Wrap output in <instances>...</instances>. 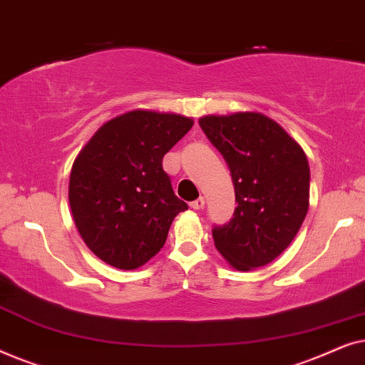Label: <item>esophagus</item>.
I'll return each mask as SVG.
<instances>
[{
    "label": "esophagus",
    "instance_id": "1",
    "mask_svg": "<svg viewBox=\"0 0 365 365\" xmlns=\"http://www.w3.org/2000/svg\"><path fill=\"white\" fill-rule=\"evenodd\" d=\"M204 204H206V201H204V197H197L196 201L191 202V207L194 209V211H199V209H204Z\"/></svg>",
    "mask_w": 365,
    "mask_h": 365
}]
</instances>
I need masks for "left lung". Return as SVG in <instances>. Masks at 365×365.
Masks as SVG:
<instances>
[{
    "instance_id": "left-lung-1",
    "label": "left lung",
    "mask_w": 365,
    "mask_h": 365,
    "mask_svg": "<svg viewBox=\"0 0 365 365\" xmlns=\"http://www.w3.org/2000/svg\"><path fill=\"white\" fill-rule=\"evenodd\" d=\"M199 126L226 159L237 207L212 229L214 246L237 271L266 266L286 251L309 209L306 153L262 113L209 114Z\"/></svg>"
}]
</instances>
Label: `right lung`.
<instances>
[{
	"label": "right lung",
	"mask_w": 365,
	"mask_h": 365,
	"mask_svg": "<svg viewBox=\"0 0 365 365\" xmlns=\"http://www.w3.org/2000/svg\"><path fill=\"white\" fill-rule=\"evenodd\" d=\"M191 118L134 109L104 123L74 159L69 206L83 241L109 266L131 271L156 256L187 204L173 191L163 158Z\"/></svg>",
	"instance_id": "1"
}]
</instances>
